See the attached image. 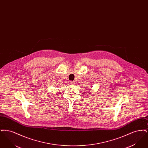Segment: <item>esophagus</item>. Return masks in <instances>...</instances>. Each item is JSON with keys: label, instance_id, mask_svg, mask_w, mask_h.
I'll return each instance as SVG.
<instances>
[{"label": "esophagus", "instance_id": "1", "mask_svg": "<svg viewBox=\"0 0 148 148\" xmlns=\"http://www.w3.org/2000/svg\"><path fill=\"white\" fill-rule=\"evenodd\" d=\"M69 83H70V84L74 85L75 84V82H73V81H71Z\"/></svg>", "mask_w": 148, "mask_h": 148}]
</instances>
